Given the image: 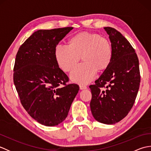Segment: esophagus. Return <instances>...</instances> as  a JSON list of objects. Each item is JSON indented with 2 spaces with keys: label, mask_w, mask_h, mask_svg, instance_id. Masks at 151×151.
Listing matches in <instances>:
<instances>
[{
  "label": "esophagus",
  "mask_w": 151,
  "mask_h": 151,
  "mask_svg": "<svg viewBox=\"0 0 151 151\" xmlns=\"http://www.w3.org/2000/svg\"><path fill=\"white\" fill-rule=\"evenodd\" d=\"M80 89L82 90V89H87V86H84V85H80Z\"/></svg>",
  "instance_id": "obj_1"
}]
</instances>
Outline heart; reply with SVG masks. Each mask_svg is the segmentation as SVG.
<instances>
[{
  "label": "heart",
  "instance_id": "b5f03b06",
  "mask_svg": "<svg viewBox=\"0 0 151 151\" xmlns=\"http://www.w3.org/2000/svg\"><path fill=\"white\" fill-rule=\"evenodd\" d=\"M112 48L110 41L101 35L82 32L74 35L68 41V47L58 45L54 49L56 62L65 72H70L80 59L83 63L70 73L74 82L86 84L90 82L96 72L107 69L112 60Z\"/></svg>",
  "mask_w": 151,
  "mask_h": 151
}]
</instances>
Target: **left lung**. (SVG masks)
<instances>
[{
  "label": "left lung",
  "instance_id": "obj_1",
  "mask_svg": "<svg viewBox=\"0 0 151 151\" xmlns=\"http://www.w3.org/2000/svg\"><path fill=\"white\" fill-rule=\"evenodd\" d=\"M112 48L110 66L94 85L90 108L93 116L102 123L112 124L123 119L135 102L140 84L139 60L135 50L119 32L105 27Z\"/></svg>",
  "mask_w": 151,
  "mask_h": 151
}]
</instances>
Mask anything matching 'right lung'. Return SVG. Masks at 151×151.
Segmentation results:
<instances>
[{
	"label": "right lung",
	"mask_w": 151,
	"mask_h": 151,
	"mask_svg": "<svg viewBox=\"0 0 151 151\" xmlns=\"http://www.w3.org/2000/svg\"><path fill=\"white\" fill-rule=\"evenodd\" d=\"M73 27L35 32L19 47L14 82L22 106L38 123L56 126L65 119L79 90L56 62L54 49Z\"/></svg>",
	"instance_id": "right-lung-1"
}]
</instances>
